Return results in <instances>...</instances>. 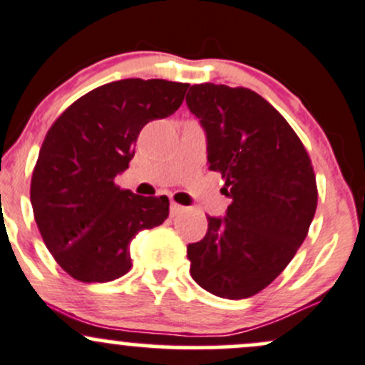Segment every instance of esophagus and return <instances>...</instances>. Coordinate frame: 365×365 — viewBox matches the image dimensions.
<instances>
[{
  "label": "esophagus",
  "instance_id": "1",
  "mask_svg": "<svg viewBox=\"0 0 365 365\" xmlns=\"http://www.w3.org/2000/svg\"><path fill=\"white\" fill-rule=\"evenodd\" d=\"M182 212H183V206L176 205V202H171V206H170L171 217H176V215H180Z\"/></svg>",
  "mask_w": 365,
  "mask_h": 365
}]
</instances>
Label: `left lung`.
<instances>
[{"mask_svg":"<svg viewBox=\"0 0 365 365\" xmlns=\"http://www.w3.org/2000/svg\"><path fill=\"white\" fill-rule=\"evenodd\" d=\"M185 101L206 134L208 168L222 173L231 199L225 217H208L206 236L187 247L190 276L218 297H250L289 266L308 234L318 199L312 160L257 92L201 83Z\"/></svg>","mask_w":365,"mask_h":365,"instance_id":"obj_1","label":"left lung"}]
</instances>
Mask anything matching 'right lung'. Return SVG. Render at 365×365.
Instances as JSON below:
<instances>
[{
    "mask_svg": "<svg viewBox=\"0 0 365 365\" xmlns=\"http://www.w3.org/2000/svg\"><path fill=\"white\" fill-rule=\"evenodd\" d=\"M189 83L125 78L87 92L48 129L31 178L34 220L75 279L105 283L131 269L129 245L170 215L166 195L115 185L145 124L180 108Z\"/></svg>",
    "mask_w": 365,
    "mask_h": 365,
    "instance_id": "1",
    "label": "right lung"
}]
</instances>
